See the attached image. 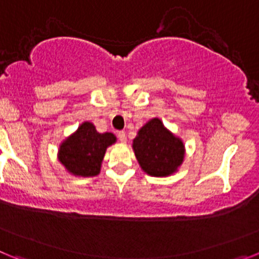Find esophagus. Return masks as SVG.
<instances>
[{
    "instance_id": "34e87169",
    "label": "esophagus",
    "mask_w": 259,
    "mask_h": 259,
    "mask_svg": "<svg viewBox=\"0 0 259 259\" xmlns=\"http://www.w3.org/2000/svg\"><path fill=\"white\" fill-rule=\"evenodd\" d=\"M116 135H118L119 140L122 141V143H125V139H127V137H125V132L124 131H119Z\"/></svg>"
}]
</instances>
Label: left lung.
<instances>
[{
	"label": "left lung",
	"instance_id": "left-lung-1",
	"mask_svg": "<svg viewBox=\"0 0 259 259\" xmlns=\"http://www.w3.org/2000/svg\"><path fill=\"white\" fill-rule=\"evenodd\" d=\"M141 168L152 176H167L176 171L184 158V145L154 118L141 128L134 140Z\"/></svg>",
	"mask_w": 259,
	"mask_h": 259
}]
</instances>
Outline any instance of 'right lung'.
<instances>
[{"mask_svg":"<svg viewBox=\"0 0 259 259\" xmlns=\"http://www.w3.org/2000/svg\"><path fill=\"white\" fill-rule=\"evenodd\" d=\"M115 140L113 134H98L92 123L85 122L62 144L59 161L74 175L95 176L100 172L106 148Z\"/></svg>","mask_w":259,"mask_h":259,"instance_id":"obj_1","label":"right lung"}]
</instances>
